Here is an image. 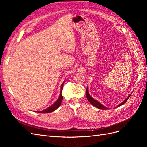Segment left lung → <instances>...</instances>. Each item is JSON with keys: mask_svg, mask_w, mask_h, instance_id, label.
Returning a JSON list of instances; mask_svg holds the SVG:
<instances>
[{"mask_svg": "<svg viewBox=\"0 0 147 147\" xmlns=\"http://www.w3.org/2000/svg\"><path fill=\"white\" fill-rule=\"evenodd\" d=\"M131 94H130V95L128 96V97H127L124 102H122L121 104H120L119 105L117 106V107H119V106H121V105H123V104H124V103H126V101L127 100V99H128V98H129V96H131ZM86 96L87 99H88V100L89 101V102L90 103V104H92L93 105H94L95 107H96V108H98V109H103V110H107V109H108L107 107H105V106H104L102 104H101L100 103H99L98 101H96V100L93 99V98L92 97V96L90 95L89 93H88V87H87L86 90Z\"/></svg>", "mask_w": 147, "mask_h": 147, "instance_id": "1", "label": "left lung"}]
</instances>
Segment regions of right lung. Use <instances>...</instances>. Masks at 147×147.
<instances>
[{"label": "right lung", "mask_w": 147, "mask_h": 147, "mask_svg": "<svg viewBox=\"0 0 147 147\" xmlns=\"http://www.w3.org/2000/svg\"><path fill=\"white\" fill-rule=\"evenodd\" d=\"M64 82L61 85V94L60 96H59V97L58 98V100L57 101H56L54 104L52 105L51 106H50L49 107H48L47 109H45V110H43L42 111H40L39 112L40 113H49V112H52L53 111H54L55 110H56L59 106L61 105V102L62 100V88H63V85H64Z\"/></svg>", "instance_id": "1"}]
</instances>
